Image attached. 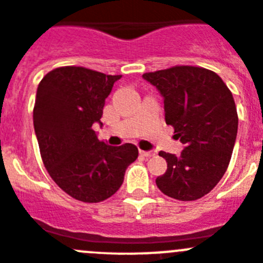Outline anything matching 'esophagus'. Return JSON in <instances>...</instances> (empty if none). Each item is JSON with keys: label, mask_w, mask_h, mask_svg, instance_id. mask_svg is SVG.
<instances>
[{"label": "esophagus", "mask_w": 263, "mask_h": 263, "mask_svg": "<svg viewBox=\"0 0 263 263\" xmlns=\"http://www.w3.org/2000/svg\"><path fill=\"white\" fill-rule=\"evenodd\" d=\"M140 154L145 158H150V157H154L155 153L154 152H145V150H140Z\"/></svg>", "instance_id": "esophagus-1"}]
</instances>
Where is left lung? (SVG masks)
<instances>
[{"label": "left lung", "instance_id": "obj_1", "mask_svg": "<svg viewBox=\"0 0 263 263\" xmlns=\"http://www.w3.org/2000/svg\"><path fill=\"white\" fill-rule=\"evenodd\" d=\"M164 101L165 123L185 147L180 155L160 152L167 171L158 176L159 190L173 199L196 200L210 193L225 175L238 134L233 93L212 70L173 67L145 73Z\"/></svg>", "mask_w": 263, "mask_h": 263}]
</instances>
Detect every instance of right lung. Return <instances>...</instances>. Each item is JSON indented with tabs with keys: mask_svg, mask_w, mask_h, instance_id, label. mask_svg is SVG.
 <instances>
[{
	"mask_svg": "<svg viewBox=\"0 0 263 263\" xmlns=\"http://www.w3.org/2000/svg\"><path fill=\"white\" fill-rule=\"evenodd\" d=\"M122 76L82 67L56 68L38 85L33 124L46 170L74 199L98 203L110 198L135 162V145L109 146L98 139L105 99Z\"/></svg>",
	"mask_w": 263,
	"mask_h": 263,
	"instance_id": "obj_1",
	"label": "right lung"
}]
</instances>
